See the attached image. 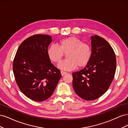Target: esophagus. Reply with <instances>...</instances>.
<instances>
[{"label": "esophagus", "mask_w": 128, "mask_h": 128, "mask_svg": "<svg viewBox=\"0 0 128 128\" xmlns=\"http://www.w3.org/2000/svg\"><path fill=\"white\" fill-rule=\"evenodd\" d=\"M67 73V72H64V71H61V74L62 76L64 75L65 74H66Z\"/></svg>", "instance_id": "1"}]
</instances>
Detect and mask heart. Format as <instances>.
Listing matches in <instances>:
<instances>
[{
  "instance_id": "heart-1",
  "label": "heart",
  "mask_w": 128,
  "mask_h": 128,
  "mask_svg": "<svg viewBox=\"0 0 128 128\" xmlns=\"http://www.w3.org/2000/svg\"><path fill=\"white\" fill-rule=\"evenodd\" d=\"M66 54L67 59L58 64V68L64 70H72L77 66L85 67L90 61L92 56L90 45L83 42L76 37L63 38L58 42V46L51 45L47 50L48 59L54 63H59Z\"/></svg>"
}]
</instances>
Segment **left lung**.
<instances>
[{
  "instance_id": "1",
  "label": "left lung",
  "mask_w": 128,
  "mask_h": 128,
  "mask_svg": "<svg viewBox=\"0 0 128 128\" xmlns=\"http://www.w3.org/2000/svg\"><path fill=\"white\" fill-rule=\"evenodd\" d=\"M92 56L82 70L72 74L76 94L86 100L98 99L105 93L114 79L116 60L114 50L104 38L92 36Z\"/></svg>"
}]
</instances>
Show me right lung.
<instances>
[{
  "mask_svg": "<svg viewBox=\"0 0 128 128\" xmlns=\"http://www.w3.org/2000/svg\"><path fill=\"white\" fill-rule=\"evenodd\" d=\"M52 40L48 34L30 36L19 46L14 57L13 69L16 84L23 94L34 101L50 98L61 77L60 70L48 56Z\"/></svg>",
  "mask_w": 128,
  "mask_h": 128,
  "instance_id": "obj_1",
  "label": "right lung"
}]
</instances>
